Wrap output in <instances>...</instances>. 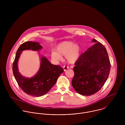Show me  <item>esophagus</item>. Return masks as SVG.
I'll use <instances>...</instances> for the list:
<instances>
[{"label": "esophagus", "instance_id": "esophagus-1", "mask_svg": "<svg viewBox=\"0 0 125 125\" xmlns=\"http://www.w3.org/2000/svg\"><path fill=\"white\" fill-rule=\"evenodd\" d=\"M68 68V66H63V70H64V71H66Z\"/></svg>", "mask_w": 125, "mask_h": 125}]
</instances>
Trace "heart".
I'll use <instances>...</instances> for the list:
<instances>
[{
    "label": "heart",
    "mask_w": 125,
    "mask_h": 125,
    "mask_svg": "<svg viewBox=\"0 0 125 125\" xmlns=\"http://www.w3.org/2000/svg\"><path fill=\"white\" fill-rule=\"evenodd\" d=\"M56 51L52 52V57L55 60H60L61 55H65L66 60L69 63L75 62L79 58L80 52V46L72 41H65L59 44Z\"/></svg>",
    "instance_id": "1"
}]
</instances>
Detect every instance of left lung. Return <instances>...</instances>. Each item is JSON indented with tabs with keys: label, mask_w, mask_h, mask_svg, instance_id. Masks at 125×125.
<instances>
[{
	"label": "left lung",
	"mask_w": 125,
	"mask_h": 125,
	"mask_svg": "<svg viewBox=\"0 0 125 125\" xmlns=\"http://www.w3.org/2000/svg\"><path fill=\"white\" fill-rule=\"evenodd\" d=\"M96 42L79 57L73 68L72 81L74 89L82 95L89 96L99 91L108 77L111 63L107 51L96 39Z\"/></svg>",
	"instance_id": "left-lung-1"
}]
</instances>
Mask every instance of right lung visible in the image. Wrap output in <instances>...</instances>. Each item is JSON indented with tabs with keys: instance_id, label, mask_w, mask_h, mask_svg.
<instances>
[{
	"instance_id": "add662e5",
	"label": "right lung",
	"mask_w": 125,
	"mask_h": 125,
	"mask_svg": "<svg viewBox=\"0 0 125 125\" xmlns=\"http://www.w3.org/2000/svg\"><path fill=\"white\" fill-rule=\"evenodd\" d=\"M42 48L36 42L26 41L22 43L16 52L12 65L13 73L20 88L25 93L36 97L43 96L49 92L55 84L59 76L64 72L60 66L52 64L42 57L39 70L33 77H24L19 73L17 62L21 52L26 50L38 51Z\"/></svg>"
}]
</instances>
